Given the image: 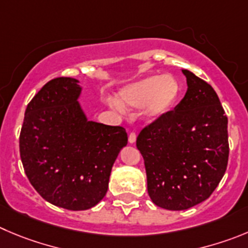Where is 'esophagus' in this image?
<instances>
[{
    "label": "esophagus",
    "mask_w": 248,
    "mask_h": 248,
    "mask_svg": "<svg viewBox=\"0 0 248 248\" xmlns=\"http://www.w3.org/2000/svg\"><path fill=\"white\" fill-rule=\"evenodd\" d=\"M136 140H137V135H136L135 132H131L128 136V142L133 144V143H136Z\"/></svg>",
    "instance_id": "obj_1"
}]
</instances>
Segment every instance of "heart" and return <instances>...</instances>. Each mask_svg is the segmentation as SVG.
<instances>
[{
  "label": "heart",
  "instance_id": "heart-1",
  "mask_svg": "<svg viewBox=\"0 0 248 248\" xmlns=\"http://www.w3.org/2000/svg\"><path fill=\"white\" fill-rule=\"evenodd\" d=\"M180 92V83L172 76H150L124 88L119 100L122 105L133 108L145 105V113L154 119L175 106Z\"/></svg>",
  "mask_w": 248,
  "mask_h": 248
}]
</instances>
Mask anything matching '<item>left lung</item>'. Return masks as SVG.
Segmentation results:
<instances>
[{
  "instance_id": "left-lung-1",
  "label": "left lung",
  "mask_w": 248,
  "mask_h": 248,
  "mask_svg": "<svg viewBox=\"0 0 248 248\" xmlns=\"http://www.w3.org/2000/svg\"><path fill=\"white\" fill-rule=\"evenodd\" d=\"M187 92L175 110L144 127L137 137L148 194L154 204L184 210L218 187L229 160L228 117L212 85L182 69Z\"/></svg>"
}]
</instances>
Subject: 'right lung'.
<instances>
[{
    "label": "right lung",
    "instance_id": "add662e5",
    "mask_svg": "<svg viewBox=\"0 0 248 248\" xmlns=\"http://www.w3.org/2000/svg\"><path fill=\"white\" fill-rule=\"evenodd\" d=\"M79 94L77 79H51L28 104L19 136L31 186L68 210L89 209L103 200L113 163L128 140L124 127L88 121Z\"/></svg>",
    "mask_w": 248,
    "mask_h": 248
}]
</instances>
